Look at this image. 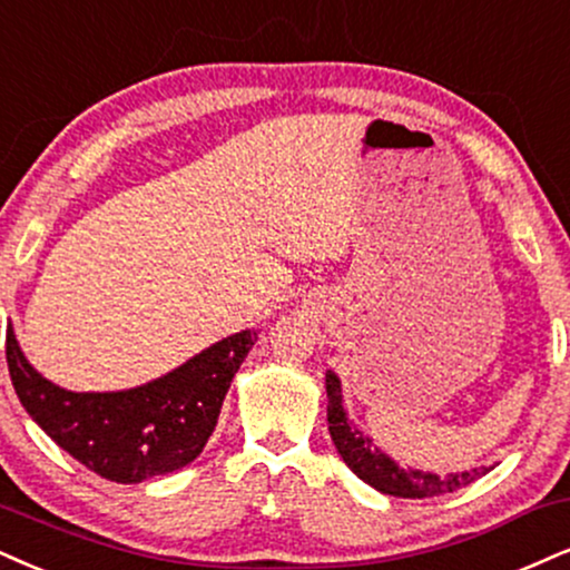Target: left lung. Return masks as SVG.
Wrapping results in <instances>:
<instances>
[{
    "label": "left lung",
    "mask_w": 570,
    "mask_h": 570,
    "mask_svg": "<svg viewBox=\"0 0 570 570\" xmlns=\"http://www.w3.org/2000/svg\"><path fill=\"white\" fill-rule=\"evenodd\" d=\"M325 389H327L330 439H333V444L343 456V462H346V465L354 470L364 483H370L372 489L383 491V494L404 497V500H425V497L449 494V491L468 487V483L479 481L481 475H487L491 470V468H473V470H465V473L435 475V473H423V470L399 468L389 454H383L381 449L372 446V439H367L360 428L348 423L346 410H343L341 381L333 370H327Z\"/></svg>",
    "instance_id": "obj_1"
}]
</instances>
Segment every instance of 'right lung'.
Wrapping results in <instances>:
<instances>
[{"mask_svg": "<svg viewBox=\"0 0 570 570\" xmlns=\"http://www.w3.org/2000/svg\"><path fill=\"white\" fill-rule=\"evenodd\" d=\"M256 335H229L137 389L76 393L41 377L10 327L7 367L23 410L55 444L102 479L142 483L189 465L203 452Z\"/></svg>", "mask_w": 570, "mask_h": 570, "instance_id": "1", "label": "right lung"}]
</instances>
